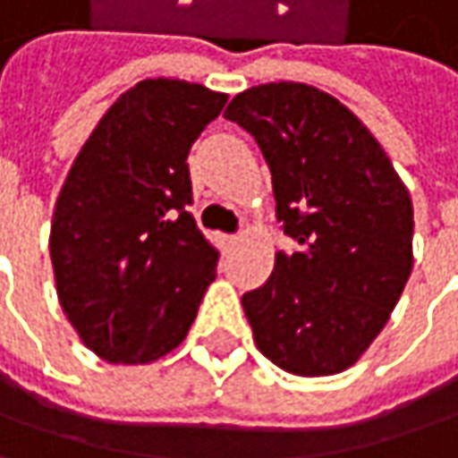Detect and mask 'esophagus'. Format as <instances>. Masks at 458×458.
I'll return each instance as SVG.
<instances>
[{
  "label": "esophagus",
  "mask_w": 458,
  "mask_h": 458,
  "mask_svg": "<svg viewBox=\"0 0 458 458\" xmlns=\"http://www.w3.org/2000/svg\"><path fill=\"white\" fill-rule=\"evenodd\" d=\"M238 241H241V235H223V238H220V243H223L225 249H233Z\"/></svg>",
  "instance_id": "obj_1"
}]
</instances>
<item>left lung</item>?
I'll return each mask as SVG.
<instances>
[{
    "label": "left lung",
    "instance_id": "obj_1",
    "mask_svg": "<svg viewBox=\"0 0 458 458\" xmlns=\"http://www.w3.org/2000/svg\"><path fill=\"white\" fill-rule=\"evenodd\" d=\"M225 119L254 134L277 220L298 241L241 301L256 347L293 376L342 373L381 335L410 280V191L368 126L313 85H254Z\"/></svg>",
    "mask_w": 458,
    "mask_h": 458
}]
</instances>
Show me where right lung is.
<instances>
[{
	"mask_svg": "<svg viewBox=\"0 0 458 458\" xmlns=\"http://www.w3.org/2000/svg\"><path fill=\"white\" fill-rule=\"evenodd\" d=\"M228 95L155 77L116 98L77 152L48 251L62 310L100 360L145 365L175 350L217 275L191 204L189 149Z\"/></svg>",
	"mask_w": 458,
	"mask_h": 458,
	"instance_id": "right-lung-1",
	"label": "right lung"
}]
</instances>
